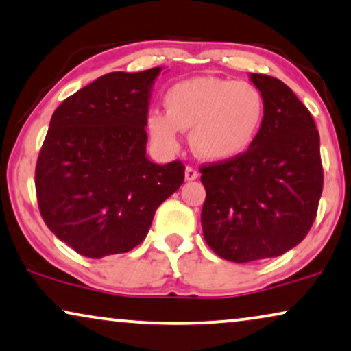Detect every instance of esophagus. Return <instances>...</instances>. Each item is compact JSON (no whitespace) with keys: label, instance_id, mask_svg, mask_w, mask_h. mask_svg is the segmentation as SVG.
<instances>
[{"label":"esophagus","instance_id":"34e87169","mask_svg":"<svg viewBox=\"0 0 351 351\" xmlns=\"http://www.w3.org/2000/svg\"><path fill=\"white\" fill-rule=\"evenodd\" d=\"M197 176H199L197 170H194V168H191V167H186V170H184V178H186V181H194V180H197Z\"/></svg>","mask_w":351,"mask_h":351}]
</instances>
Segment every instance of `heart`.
<instances>
[{"label": "heart", "instance_id": "heart-1", "mask_svg": "<svg viewBox=\"0 0 351 351\" xmlns=\"http://www.w3.org/2000/svg\"><path fill=\"white\" fill-rule=\"evenodd\" d=\"M165 114L154 110L146 128L163 152H176L181 132L191 130L195 156L207 162H228L244 154L263 119V96L249 82L202 75L181 80L163 96Z\"/></svg>", "mask_w": 351, "mask_h": 351}]
</instances>
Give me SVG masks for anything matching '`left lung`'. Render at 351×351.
Instances as JSON below:
<instances>
[{"mask_svg":"<svg viewBox=\"0 0 351 351\" xmlns=\"http://www.w3.org/2000/svg\"><path fill=\"white\" fill-rule=\"evenodd\" d=\"M249 78L265 104L254 143L232 160L200 168L204 237L215 254L236 263L300 244L322 193L319 133L310 110L278 78Z\"/></svg>","mask_w":351,"mask_h":351,"instance_id":"1","label":"left lung"}]
</instances>
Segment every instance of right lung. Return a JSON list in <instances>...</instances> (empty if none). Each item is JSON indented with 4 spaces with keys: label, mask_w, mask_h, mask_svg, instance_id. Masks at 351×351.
<instances>
[{
    "label": "right lung",
    "mask_w": 351,
    "mask_h": 351,
    "mask_svg": "<svg viewBox=\"0 0 351 351\" xmlns=\"http://www.w3.org/2000/svg\"><path fill=\"white\" fill-rule=\"evenodd\" d=\"M110 72L54 110L35 171L46 226L88 258L141 244L154 213L180 189L184 165L146 156V119L162 72Z\"/></svg>",
    "instance_id": "right-lung-1"
}]
</instances>
